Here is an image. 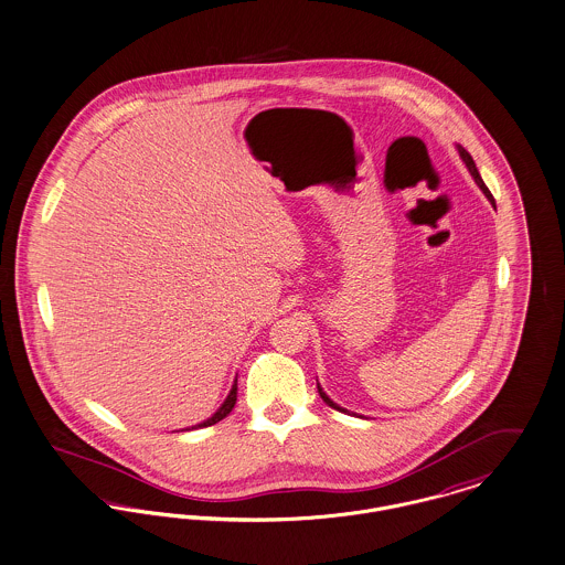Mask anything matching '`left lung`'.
I'll return each mask as SVG.
<instances>
[{
  "instance_id": "1",
  "label": "left lung",
  "mask_w": 565,
  "mask_h": 565,
  "mask_svg": "<svg viewBox=\"0 0 565 565\" xmlns=\"http://www.w3.org/2000/svg\"><path fill=\"white\" fill-rule=\"evenodd\" d=\"M456 150H458V154H460V159H462V161H465V166H467V170H469V174L473 175V180H476V182H478L479 189H481V191H483V195H486V198H488V202H490V204H492V206H494V198H492V193H490V191H488V186H486V184H483V180H481V175H479L478 168H476V161H473V157H471V154H469V152H467V150H465V148H462V146H460V143H456ZM318 393H320V397H322V399H324V402H327V404H329V406H331V408H335V411H342V413H348L347 408H342V406H340V404H335V402H333V399H331V397H329V395H327V393H324V390H322V387H320V383H318Z\"/></svg>"
}]
</instances>
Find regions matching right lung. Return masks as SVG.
Segmentation results:
<instances>
[{"instance_id": "1", "label": "right lung", "mask_w": 565, "mask_h": 565, "mask_svg": "<svg viewBox=\"0 0 565 565\" xmlns=\"http://www.w3.org/2000/svg\"><path fill=\"white\" fill-rule=\"evenodd\" d=\"M236 383H238V381L234 379V383H232V390H230V393H227V397L223 399V404H221L217 411H215V415H213V417H209V419H204L202 424H198V426H191V428H186V430L206 428V426H213V424H217V422H221L223 417H227V415H230V411H232V408H234V404H236V391H238Z\"/></svg>"}]
</instances>
